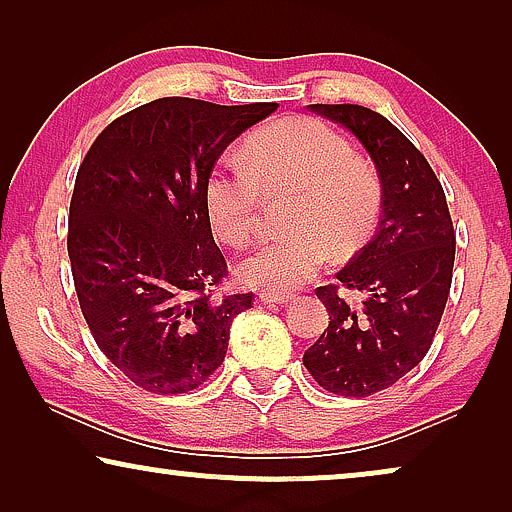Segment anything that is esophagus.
Returning <instances> with one entry per match:
<instances>
[{
    "label": "esophagus",
    "instance_id": "1",
    "mask_svg": "<svg viewBox=\"0 0 512 512\" xmlns=\"http://www.w3.org/2000/svg\"><path fill=\"white\" fill-rule=\"evenodd\" d=\"M258 300H261V303H265V305H289L293 296H291V293H268V291H263V293H258Z\"/></svg>",
    "mask_w": 512,
    "mask_h": 512
}]
</instances>
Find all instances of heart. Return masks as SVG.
I'll return each mask as SVG.
<instances>
[{"label": "heart", "mask_w": 512, "mask_h": 512, "mask_svg": "<svg viewBox=\"0 0 512 512\" xmlns=\"http://www.w3.org/2000/svg\"><path fill=\"white\" fill-rule=\"evenodd\" d=\"M239 163H219L202 186L214 235L242 244L254 235L265 198H284L279 240L256 244L235 265L240 282L272 293L310 282L333 256L349 261L370 242L382 216V181L340 132L293 116L251 132Z\"/></svg>", "instance_id": "obj_1"}]
</instances>
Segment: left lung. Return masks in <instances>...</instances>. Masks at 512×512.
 I'll return each instance as SVG.
<instances>
[{
	"label": "left lung",
	"instance_id": "left-lung-1",
	"mask_svg": "<svg viewBox=\"0 0 512 512\" xmlns=\"http://www.w3.org/2000/svg\"><path fill=\"white\" fill-rule=\"evenodd\" d=\"M363 144L382 181L373 240L319 286L328 328L303 356L319 387L366 398L391 387L429 352L452 286V216L436 172L415 144L373 109L310 104ZM359 292L361 304L351 296Z\"/></svg>",
	"mask_w": 512,
	"mask_h": 512
}]
</instances>
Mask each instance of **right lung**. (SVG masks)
Returning a JSON list of instances; mask_svg holds the SVG:
<instances>
[{"label":"right lung","mask_w":512,"mask_h":512,"mask_svg":"<svg viewBox=\"0 0 512 512\" xmlns=\"http://www.w3.org/2000/svg\"><path fill=\"white\" fill-rule=\"evenodd\" d=\"M277 109L160 97L111 121L69 202L67 251L97 347L151 394L198 389L226 359L254 293L216 298L228 275L202 186L226 146Z\"/></svg>","instance_id":"right-lung-1"}]
</instances>
